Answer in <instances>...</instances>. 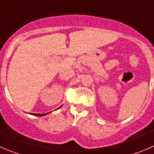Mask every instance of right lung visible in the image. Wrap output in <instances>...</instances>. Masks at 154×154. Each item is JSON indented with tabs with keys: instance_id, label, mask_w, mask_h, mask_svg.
<instances>
[{
	"instance_id": "add662e5",
	"label": "right lung",
	"mask_w": 154,
	"mask_h": 154,
	"mask_svg": "<svg viewBox=\"0 0 154 154\" xmlns=\"http://www.w3.org/2000/svg\"><path fill=\"white\" fill-rule=\"evenodd\" d=\"M60 107H62V106H60ZM60 107H59L58 109H60ZM50 112H48V113H44V114H36V113H32V115H33V116H46V115H48V114H49Z\"/></svg>"
}]
</instances>
